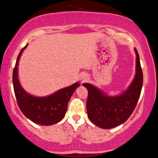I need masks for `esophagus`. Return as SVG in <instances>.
<instances>
[{
  "mask_svg": "<svg viewBox=\"0 0 158 158\" xmlns=\"http://www.w3.org/2000/svg\"><path fill=\"white\" fill-rule=\"evenodd\" d=\"M87 77H86V76H85V77L82 78V82H84V81H87Z\"/></svg>",
  "mask_w": 158,
  "mask_h": 158,
  "instance_id": "34e87169",
  "label": "esophagus"
}]
</instances>
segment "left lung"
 I'll use <instances>...</instances> for the list:
<instances>
[{"mask_svg":"<svg viewBox=\"0 0 158 158\" xmlns=\"http://www.w3.org/2000/svg\"><path fill=\"white\" fill-rule=\"evenodd\" d=\"M136 54V73L130 87L118 96H109L97 87L84 83L88 91L87 112L89 119L96 126L110 129L124 123L134 111L139 99L142 85L143 71L140 66L139 54Z\"/></svg>","mask_w":158,"mask_h":158,"instance_id":"8db88e82","label":"left lung"}]
</instances>
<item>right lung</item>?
<instances>
[{
  "instance_id": "1",
  "label": "right lung",
  "mask_w": 158,
  "mask_h": 158,
  "mask_svg": "<svg viewBox=\"0 0 158 158\" xmlns=\"http://www.w3.org/2000/svg\"><path fill=\"white\" fill-rule=\"evenodd\" d=\"M27 45L21 49L13 71V86L18 107L26 118L34 123L49 126L62 120L65 115L68 103L72 94L79 83L64 87L46 97H36L28 94L19 82L18 77V65L22 52Z\"/></svg>"
}]
</instances>
